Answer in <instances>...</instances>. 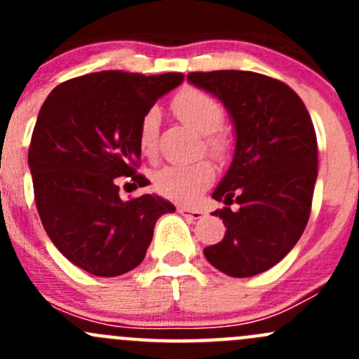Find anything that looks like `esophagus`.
Returning <instances> with one entry per match:
<instances>
[{"label": "esophagus", "mask_w": 359, "mask_h": 359, "mask_svg": "<svg viewBox=\"0 0 359 359\" xmlns=\"http://www.w3.org/2000/svg\"><path fill=\"white\" fill-rule=\"evenodd\" d=\"M179 213H182V215H186L187 219H191V220H200V219H203V217H205V212H201V210L186 208V206H180Z\"/></svg>", "instance_id": "1"}]
</instances>
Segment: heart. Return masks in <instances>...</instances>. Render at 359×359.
I'll return each instance as SVG.
<instances>
[{
  "instance_id": "1",
  "label": "heart",
  "mask_w": 359,
  "mask_h": 359,
  "mask_svg": "<svg viewBox=\"0 0 359 359\" xmlns=\"http://www.w3.org/2000/svg\"><path fill=\"white\" fill-rule=\"evenodd\" d=\"M172 109L184 123L196 128L205 137V149L212 156L222 158L227 151V139L220 133L226 121L222 102L200 88H184L172 99ZM159 111L147 109L139 121V149L144 156L153 158L158 151ZM210 163H173L154 172L153 182L161 196L177 203H193L213 182Z\"/></svg>"
}]
</instances>
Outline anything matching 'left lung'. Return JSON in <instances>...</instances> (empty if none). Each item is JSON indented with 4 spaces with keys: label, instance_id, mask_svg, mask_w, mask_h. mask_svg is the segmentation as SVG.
<instances>
[{
    "label": "left lung",
    "instance_id": "left-lung-1",
    "mask_svg": "<svg viewBox=\"0 0 359 359\" xmlns=\"http://www.w3.org/2000/svg\"><path fill=\"white\" fill-rule=\"evenodd\" d=\"M219 97L236 128L229 172L212 194L224 201L226 236L205 248L213 267L248 278L276 266L302 236L318 177V142L302 99L280 79L252 71L189 72Z\"/></svg>",
    "mask_w": 359,
    "mask_h": 359
}]
</instances>
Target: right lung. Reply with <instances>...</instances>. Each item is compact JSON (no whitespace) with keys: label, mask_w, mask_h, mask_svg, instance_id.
I'll return each mask as SVG.
<instances>
[{"label":"right lung","mask_w":359,"mask_h":359,"mask_svg":"<svg viewBox=\"0 0 359 359\" xmlns=\"http://www.w3.org/2000/svg\"><path fill=\"white\" fill-rule=\"evenodd\" d=\"M182 79L90 72L55 86L39 109L29 146L36 208L53 245L86 273L111 278L139 266L156 220L175 210L151 194L123 201L118 177L149 184L137 173L139 121Z\"/></svg>","instance_id":"obj_1"}]
</instances>
